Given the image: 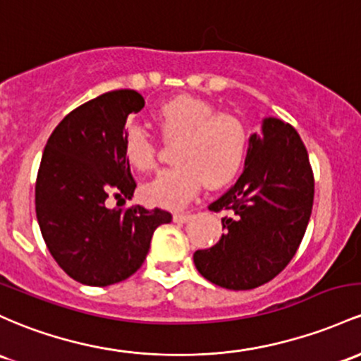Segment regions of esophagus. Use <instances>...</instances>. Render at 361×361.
<instances>
[{
  "instance_id": "obj_1",
  "label": "esophagus",
  "mask_w": 361,
  "mask_h": 361,
  "mask_svg": "<svg viewBox=\"0 0 361 361\" xmlns=\"http://www.w3.org/2000/svg\"><path fill=\"white\" fill-rule=\"evenodd\" d=\"M192 217L193 216L190 212H176L173 216V221H174V223H178V224H185V223H188Z\"/></svg>"
}]
</instances>
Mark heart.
<instances>
[{
  "instance_id": "obj_1",
  "label": "heart",
  "mask_w": 361,
  "mask_h": 361,
  "mask_svg": "<svg viewBox=\"0 0 361 361\" xmlns=\"http://www.w3.org/2000/svg\"><path fill=\"white\" fill-rule=\"evenodd\" d=\"M156 121L164 140H176L173 152L176 166L144 185L142 195L147 204L181 209L197 195L204 181L207 187H223L240 171L248 133L235 114L216 113L204 99L178 96L161 106ZM123 154L138 171L156 168V144L138 126H128L125 132Z\"/></svg>"
}]
</instances>
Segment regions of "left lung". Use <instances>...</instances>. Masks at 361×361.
Here are the masks:
<instances>
[{"instance_id": "8db88e82", "label": "left lung", "mask_w": 361, "mask_h": 361, "mask_svg": "<svg viewBox=\"0 0 361 361\" xmlns=\"http://www.w3.org/2000/svg\"><path fill=\"white\" fill-rule=\"evenodd\" d=\"M314 205V173L298 132L265 118L248 140L245 169L209 205L223 217L224 235L193 253L197 271L226 290H253L279 274L295 257Z\"/></svg>"}]
</instances>
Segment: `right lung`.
I'll use <instances>...</instances> for the list:
<instances>
[{"label": "right lung", "mask_w": 361, "mask_h": 361, "mask_svg": "<svg viewBox=\"0 0 361 361\" xmlns=\"http://www.w3.org/2000/svg\"><path fill=\"white\" fill-rule=\"evenodd\" d=\"M145 101L135 90L106 92L63 118L47 140L37 181L35 214L47 250L71 279L109 286L140 269L162 209H109V197L132 199L135 180L123 154L125 123Z\"/></svg>", "instance_id": "add662e5"}]
</instances>
